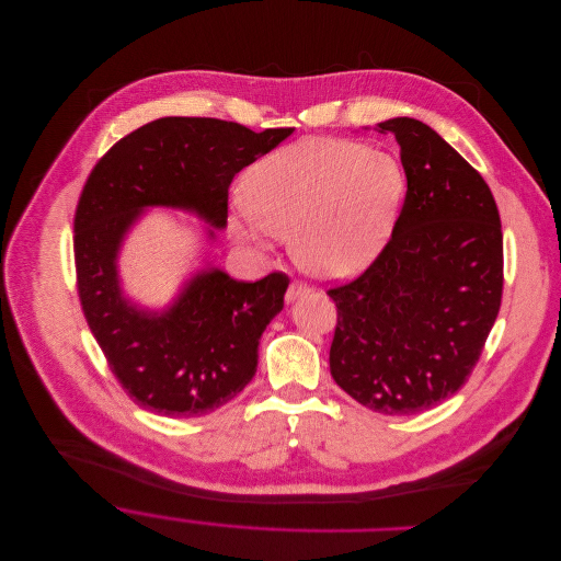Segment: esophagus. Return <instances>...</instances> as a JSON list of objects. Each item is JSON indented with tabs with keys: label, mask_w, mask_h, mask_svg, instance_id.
<instances>
[{
	"label": "esophagus",
	"mask_w": 561,
	"mask_h": 561,
	"mask_svg": "<svg viewBox=\"0 0 561 561\" xmlns=\"http://www.w3.org/2000/svg\"><path fill=\"white\" fill-rule=\"evenodd\" d=\"M305 294H309V287L302 285L300 280H291V285L287 287L285 298H287V302H294L296 298H300V296H305Z\"/></svg>",
	"instance_id": "1"
}]
</instances>
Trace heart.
Here are the masks:
<instances>
[{
    "instance_id": "b5f03b06",
    "label": "heart",
    "mask_w": 561,
    "mask_h": 561,
    "mask_svg": "<svg viewBox=\"0 0 561 561\" xmlns=\"http://www.w3.org/2000/svg\"><path fill=\"white\" fill-rule=\"evenodd\" d=\"M404 190V170L387 152L343 139L300 141L248 170L237 232L256 248L289 239L307 274L352 278L382 252Z\"/></svg>"
}]
</instances>
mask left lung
Returning a JSON list of instances; mask_svg holds the SVG:
<instances>
[{
	"label": "left lung",
	"instance_id": "1",
	"mask_svg": "<svg viewBox=\"0 0 561 561\" xmlns=\"http://www.w3.org/2000/svg\"><path fill=\"white\" fill-rule=\"evenodd\" d=\"M400 146L407 196L378 259L327 294L339 309L331 376L356 402L413 415L471 376L497 318L504 245L495 198L433 128L378 124Z\"/></svg>",
	"mask_w": 561,
	"mask_h": 561
}]
</instances>
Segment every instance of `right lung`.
Returning a JSON list of instances; mask_svg holds the SVG:
<instances>
[{
    "label": "right lung",
    "instance_id": "1",
    "mask_svg": "<svg viewBox=\"0 0 561 561\" xmlns=\"http://www.w3.org/2000/svg\"><path fill=\"white\" fill-rule=\"evenodd\" d=\"M291 133L163 117L117 141L90 172L75 211L79 300L110 371L139 407L196 417L239 396L256 374L259 341L283 309L289 278L274 272L243 283L207 267L168 309L148 311L122 289L126 234L148 207L187 209L226 228L232 179Z\"/></svg>",
    "mask_w": 561,
    "mask_h": 561
}]
</instances>
